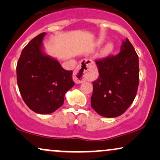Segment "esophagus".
<instances>
[{
	"label": "esophagus",
	"mask_w": 160,
	"mask_h": 160,
	"mask_svg": "<svg viewBox=\"0 0 160 160\" xmlns=\"http://www.w3.org/2000/svg\"><path fill=\"white\" fill-rule=\"evenodd\" d=\"M93 62L91 59H84L79 64L73 74V80L76 83L92 80L91 66Z\"/></svg>",
	"instance_id": "34e87169"
}]
</instances>
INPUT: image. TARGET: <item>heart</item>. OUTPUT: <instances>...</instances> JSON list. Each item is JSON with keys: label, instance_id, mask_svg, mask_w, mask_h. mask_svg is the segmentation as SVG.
I'll return each instance as SVG.
<instances>
[{"label": "heart", "instance_id": "1", "mask_svg": "<svg viewBox=\"0 0 160 160\" xmlns=\"http://www.w3.org/2000/svg\"><path fill=\"white\" fill-rule=\"evenodd\" d=\"M112 49H113V45H112L111 43H109V44H108L107 46H106L105 48H104V51L105 53H109L111 52Z\"/></svg>", "mask_w": 160, "mask_h": 160}]
</instances>
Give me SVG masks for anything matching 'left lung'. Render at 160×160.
<instances>
[{
  "label": "left lung",
  "instance_id": "1",
  "mask_svg": "<svg viewBox=\"0 0 160 160\" xmlns=\"http://www.w3.org/2000/svg\"><path fill=\"white\" fill-rule=\"evenodd\" d=\"M120 49L117 56L95 60L99 76L92 82L91 106L108 118L119 117L129 108L138 87V56L128 38L122 40Z\"/></svg>",
  "mask_w": 160,
  "mask_h": 160
}]
</instances>
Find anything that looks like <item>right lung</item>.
<instances>
[{"instance_id": "add662e5", "label": "right lung", "mask_w": 160, "mask_h": 160, "mask_svg": "<svg viewBox=\"0 0 160 160\" xmlns=\"http://www.w3.org/2000/svg\"><path fill=\"white\" fill-rule=\"evenodd\" d=\"M41 33L24 47L16 66L19 89L26 105L40 114L56 111L64 103L66 92L74 86L72 71L42 51Z\"/></svg>"}]
</instances>
